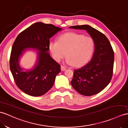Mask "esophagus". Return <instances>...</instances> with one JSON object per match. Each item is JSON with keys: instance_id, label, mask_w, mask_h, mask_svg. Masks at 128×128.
Instances as JSON below:
<instances>
[{"instance_id": "esophagus-1", "label": "esophagus", "mask_w": 128, "mask_h": 128, "mask_svg": "<svg viewBox=\"0 0 128 128\" xmlns=\"http://www.w3.org/2000/svg\"><path fill=\"white\" fill-rule=\"evenodd\" d=\"M61 70L62 71H64L65 70H66V68L63 66H61Z\"/></svg>"}]
</instances>
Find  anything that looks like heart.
<instances>
[{"mask_svg": "<svg viewBox=\"0 0 128 128\" xmlns=\"http://www.w3.org/2000/svg\"><path fill=\"white\" fill-rule=\"evenodd\" d=\"M48 47L56 61H60L66 54L68 64L80 67L91 58L94 50V43L90 37L68 32L59 37L58 41L50 40Z\"/></svg>", "mask_w": 128, "mask_h": 128, "instance_id": "obj_1", "label": "heart"}]
</instances>
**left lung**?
Returning a JSON list of instances; mask_svg holds the SVG:
<instances>
[{
	"mask_svg": "<svg viewBox=\"0 0 128 128\" xmlns=\"http://www.w3.org/2000/svg\"><path fill=\"white\" fill-rule=\"evenodd\" d=\"M86 30L94 40L95 50L88 63L74 70L70 82L80 94L91 96L101 92L110 83L112 76L114 52L108 40L103 34L88 25L70 26Z\"/></svg>",
	"mask_w": 128,
	"mask_h": 128,
	"instance_id": "1",
	"label": "left lung"
}]
</instances>
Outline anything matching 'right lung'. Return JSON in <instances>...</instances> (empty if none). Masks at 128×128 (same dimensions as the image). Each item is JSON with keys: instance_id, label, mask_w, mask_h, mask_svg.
<instances>
[{"instance_id": "1", "label": "right lung", "mask_w": 128, "mask_h": 128, "mask_svg": "<svg viewBox=\"0 0 128 128\" xmlns=\"http://www.w3.org/2000/svg\"><path fill=\"white\" fill-rule=\"evenodd\" d=\"M60 28L37 22L20 32L12 46L10 67L16 85L26 94L38 96L44 94L53 86L55 77L60 72V65L49 54V38ZM36 51V61L31 69L21 67L20 60L28 50Z\"/></svg>"}]
</instances>
